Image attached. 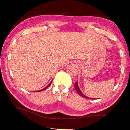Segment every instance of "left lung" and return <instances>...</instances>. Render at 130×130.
<instances>
[{"mask_svg": "<svg viewBox=\"0 0 130 130\" xmlns=\"http://www.w3.org/2000/svg\"><path fill=\"white\" fill-rule=\"evenodd\" d=\"M74 88H75V89L76 90V91H77V93L80 94V95L81 96H82V97H83V98H86V99H91L90 98H88V97H87L86 96H85L84 94L82 92H81V91L80 90V89H79V88H78V84H77V82H76L75 83V84H74Z\"/></svg>", "mask_w": 130, "mask_h": 130, "instance_id": "obj_1", "label": "left lung"}]
</instances>
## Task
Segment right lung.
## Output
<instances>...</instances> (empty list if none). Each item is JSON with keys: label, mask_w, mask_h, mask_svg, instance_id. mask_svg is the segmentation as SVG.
Segmentation results:
<instances>
[{"label": "right lung", "mask_w": 130, "mask_h": 130, "mask_svg": "<svg viewBox=\"0 0 130 130\" xmlns=\"http://www.w3.org/2000/svg\"><path fill=\"white\" fill-rule=\"evenodd\" d=\"M52 82H51V83H50L49 84V85H47V86L46 87H45V88H43V89H42V90H41V91H39L38 92H40V91H44V90H45L46 89V88H47V87H49L50 86V84H51V83H52Z\"/></svg>", "instance_id": "1"}]
</instances>
